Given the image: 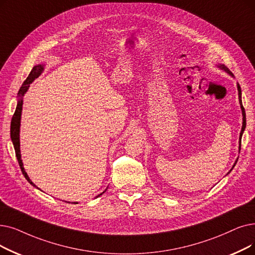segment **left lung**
I'll list each match as a JSON object with an SVG mask.
<instances>
[{
  "label": "left lung",
  "mask_w": 255,
  "mask_h": 255,
  "mask_svg": "<svg viewBox=\"0 0 255 255\" xmlns=\"http://www.w3.org/2000/svg\"><path fill=\"white\" fill-rule=\"evenodd\" d=\"M219 68H222L223 70H225L228 74H230V75H232V73L226 68V66H224V65H219ZM238 91H239V101H240V105H241V108H242V114H243V126H242V130H241V133H240V151H241V141H242V135H243V132H244V130H245V128H246V114H245V108H244V106H243V104H242V91H241V86H240V84L238 83ZM238 162V160L236 161V163ZM236 163H235V165H236ZM234 165V167H235ZM234 167H232V169H234ZM231 171V170H230Z\"/></svg>",
  "instance_id": "left-lung-1"
}]
</instances>
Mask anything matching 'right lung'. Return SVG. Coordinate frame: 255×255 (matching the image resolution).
Instances as JSON below:
<instances>
[{"label":"right lung","mask_w":255,"mask_h":255,"mask_svg":"<svg viewBox=\"0 0 255 255\" xmlns=\"http://www.w3.org/2000/svg\"><path fill=\"white\" fill-rule=\"evenodd\" d=\"M42 71H43V65H41V64L35 65L34 68L32 69V71L30 72L29 76L27 77V79L24 81L23 85L20 86L19 91H18L19 99H18V102H17V106H16V109H15V112H14V115L12 117V120H11V126H10V136H11V140H12V142H13V147H14V150H15V155H16V158H17L18 164H19V167H20V170H21V172H23V175L25 176V178L32 185H34V186H35V184L30 180L27 173L25 172V169L23 167V162H21V159H20V150H19V125L20 124L19 123H20L21 108H23V96L28 91V88L30 86V83L34 79H36L37 77L41 74Z\"/></svg>","instance_id":"add662e5"}]
</instances>
